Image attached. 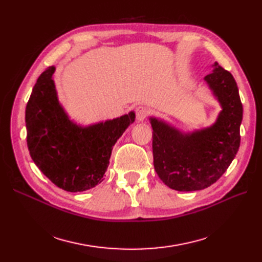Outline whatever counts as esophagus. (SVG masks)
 Returning <instances> with one entry per match:
<instances>
[{"mask_svg": "<svg viewBox=\"0 0 262 262\" xmlns=\"http://www.w3.org/2000/svg\"><path fill=\"white\" fill-rule=\"evenodd\" d=\"M149 109L144 106H139L136 109V114H137V119L139 121H144L146 117L149 115Z\"/></svg>", "mask_w": 262, "mask_h": 262, "instance_id": "1", "label": "esophagus"}]
</instances>
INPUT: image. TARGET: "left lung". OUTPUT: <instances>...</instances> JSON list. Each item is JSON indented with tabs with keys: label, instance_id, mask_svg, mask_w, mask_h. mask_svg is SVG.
Listing matches in <instances>:
<instances>
[{
	"label": "left lung",
	"instance_id": "8db88e82",
	"mask_svg": "<svg viewBox=\"0 0 262 262\" xmlns=\"http://www.w3.org/2000/svg\"><path fill=\"white\" fill-rule=\"evenodd\" d=\"M204 77L222 106L215 123L182 133L149 118L153 128L154 168L166 186L178 191H195L216 182L231 165L241 144L243 105L233 75L219 63Z\"/></svg>",
	"mask_w": 262,
	"mask_h": 262
}]
</instances>
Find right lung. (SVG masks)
Instances as JSON below:
<instances>
[{
    "instance_id": "right-lung-1",
    "label": "right lung",
    "mask_w": 262,
    "mask_h": 262,
    "mask_svg": "<svg viewBox=\"0 0 262 262\" xmlns=\"http://www.w3.org/2000/svg\"><path fill=\"white\" fill-rule=\"evenodd\" d=\"M49 67L38 77L26 106L27 146L37 167L53 184L81 192L104 180L117 140L133 123V112L81 126L70 120L58 100Z\"/></svg>"
}]
</instances>
